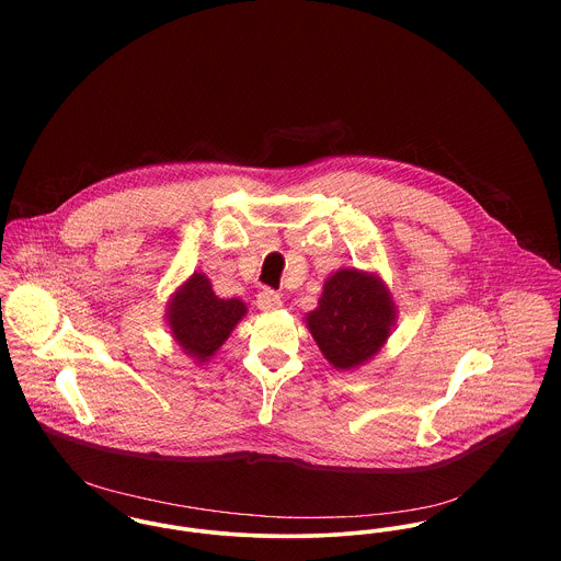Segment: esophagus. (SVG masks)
Instances as JSON below:
<instances>
[{
    "mask_svg": "<svg viewBox=\"0 0 561 561\" xmlns=\"http://www.w3.org/2000/svg\"><path fill=\"white\" fill-rule=\"evenodd\" d=\"M256 307H259L261 311H276V309L283 307V300H280V296H278L276 291L263 289V291L256 296Z\"/></svg>",
    "mask_w": 561,
    "mask_h": 561,
    "instance_id": "1",
    "label": "esophagus"
}]
</instances>
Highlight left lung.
Wrapping results in <instances>:
<instances>
[{"label": "left lung", "instance_id": "1", "mask_svg": "<svg viewBox=\"0 0 561 561\" xmlns=\"http://www.w3.org/2000/svg\"><path fill=\"white\" fill-rule=\"evenodd\" d=\"M305 321L323 358L339 371H352L385 347L398 323V305L376 272L341 267L325 278L318 309Z\"/></svg>", "mask_w": 561, "mask_h": 561}]
</instances>
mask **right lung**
I'll list each match as a JSON object with an SVG mask.
<instances>
[{"instance_id": "obj_1", "label": "right lung", "mask_w": 561, "mask_h": 561, "mask_svg": "<svg viewBox=\"0 0 561 561\" xmlns=\"http://www.w3.org/2000/svg\"><path fill=\"white\" fill-rule=\"evenodd\" d=\"M245 313L248 307L241 300L218 298L211 280L203 272H194L170 294L165 325L183 354L203 365L216 356Z\"/></svg>"}]
</instances>
